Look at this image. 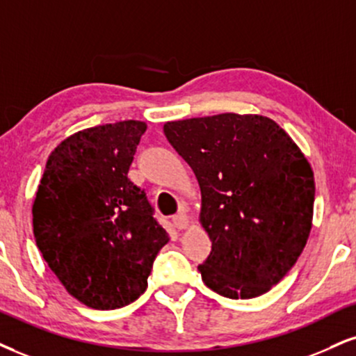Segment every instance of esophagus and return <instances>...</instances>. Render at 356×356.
<instances>
[{"label":"esophagus","instance_id":"1","mask_svg":"<svg viewBox=\"0 0 356 356\" xmlns=\"http://www.w3.org/2000/svg\"><path fill=\"white\" fill-rule=\"evenodd\" d=\"M172 222H174L175 229H179V230L187 229V227H189V217H187L186 212H179L177 216H174Z\"/></svg>","mask_w":356,"mask_h":356}]
</instances>
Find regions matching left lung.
<instances>
[{
  "label": "left lung",
  "instance_id": "obj_1",
  "mask_svg": "<svg viewBox=\"0 0 356 356\" xmlns=\"http://www.w3.org/2000/svg\"><path fill=\"white\" fill-rule=\"evenodd\" d=\"M164 134L200 186L199 220L212 241L204 284L227 298L268 292L312 230L315 179L300 147L260 114L170 121Z\"/></svg>",
  "mask_w": 356,
  "mask_h": 356
}]
</instances>
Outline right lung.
Listing matches in <instances>:
<instances>
[{"mask_svg": "<svg viewBox=\"0 0 356 356\" xmlns=\"http://www.w3.org/2000/svg\"><path fill=\"white\" fill-rule=\"evenodd\" d=\"M145 129L121 121L66 137L51 152L33 202L42 259L67 293L96 310L137 300L169 242L144 191L127 177Z\"/></svg>", "mask_w": 356, "mask_h": 356, "instance_id": "add662e5", "label": "right lung"}]
</instances>
